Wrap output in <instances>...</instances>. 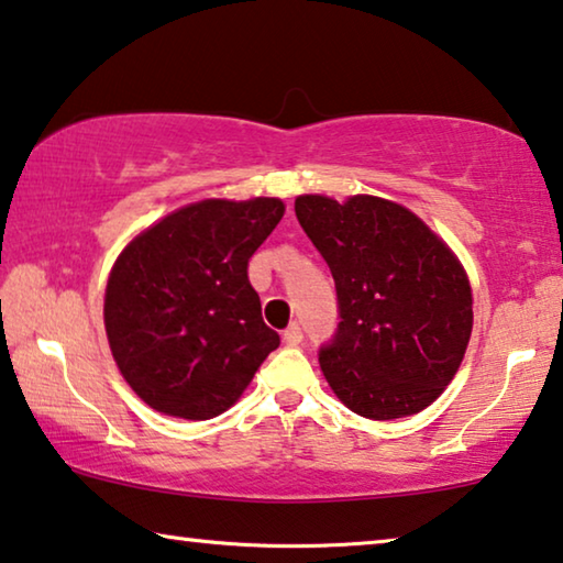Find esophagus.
<instances>
[{
	"instance_id": "esophagus-1",
	"label": "esophagus",
	"mask_w": 563,
	"mask_h": 563,
	"mask_svg": "<svg viewBox=\"0 0 563 563\" xmlns=\"http://www.w3.org/2000/svg\"><path fill=\"white\" fill-rule=\"evenodd\" d=\"M283 341L288 345H300L302 343V328L300 323H290L283 330Z\"/></svg>"
}]
</instances>
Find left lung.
<instances>
[{"label": "left lung", "mask_w": 563, "mask_h": 563, "mask_svg": "<svg viewBox=\"0 0 563 563\" xmlns=\"http://www.w3.org/2000/svg\"><path fill=\"white\" fill-rule=\"evenodd\" d=\"M296 216L335 280L341 323L318 351L330 388L373 421L431 406L474 325L456 255L404 205L373 195H300Z\"/></svg>", "instance_id": "8db88e82"}]
</instances>
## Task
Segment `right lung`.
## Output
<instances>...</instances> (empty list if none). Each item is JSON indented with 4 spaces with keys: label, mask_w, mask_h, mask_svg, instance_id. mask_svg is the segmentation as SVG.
Here are the masks:
<instances>
[{
    "label": "right lung",
    "mask_w": 563,
    "mask_h": 563,
    "mask_svg": "<svg viewBox=\"0 0 563 563\" xmlns=\"http://www.w3.org/2000/svg\"><path fill=\"white\" fill-rule=\"evenodd\" d=\"M278 198L202 200L137 235L114 263L104 330L132 390L159 413L208 421L280 345L247 261L283 218Z\"/></svg>",
    "instance_id": "add662e5"
}]
</instances>
